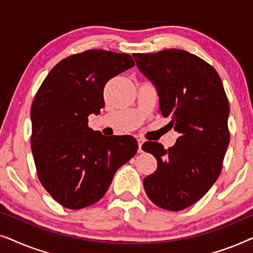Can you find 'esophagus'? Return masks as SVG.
<instances>
[{
    "label": "esophagus",
    "mask_w": 253,
    "mask_h": 253,
    "mask_svg": "<svg viewBox=\"0 0 253 253\" xmlns=\"http://www.w3.org/2000/svg\"><path fill=\"white\" fill-rule=\"evenodd\" d=\"M137 141H138V152H139V153H141V152H143V144H144V140L141 139V138H138Z\"/></svg>",
    "instance_id": "esophagus-1"
}]
</instances>
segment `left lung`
I'll use <instances>...</instances> for the list:
<instances>
[{
  "instance_id": "obj_1",
  "label": "left lung",
  "mask_w": 253,
  "mask_h": 253,
  "mask_svg": "<svg viewBox=\"0 0 253 253\" xmlns=\"http://www.w3.org/2000/svg\"><path fill=\"white\" fill-rule=\"evenodd\" d=\"M137 67L155 85L159 112L179 133L168 150L146 141L158 168L144 178L151 202L168 211H181L206 195L222 170L229 144V103L212 65L182 49L133 54Z\"/></svg>"
}]
</instances>
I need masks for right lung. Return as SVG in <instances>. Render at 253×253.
<instances>
[{
    "instance_id": "obj_1",
    "label": "right lung",
    "mask_w": 253,
    "mask_h": 253,
    "mask_svg": "<svg viewBox=\"0 0 253 253\" xmlns=\"http://www.w3.org/2000/svg\"><path fill=\"white\" fill-rule=\"evenodd\" d=\"M133 65L129 54H74L51 69L34 96L31 148L38 177L67 209L99 202L117 169L137 153L133 137H105L87 126L88 115L105 107L107 82Z\"/></svg>"
}]
</instances>
